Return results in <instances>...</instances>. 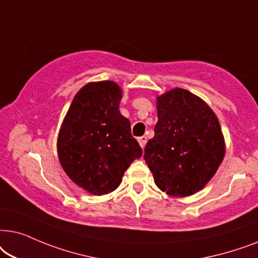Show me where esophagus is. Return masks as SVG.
Returning a JSON list of instances; mask_svg holds the SVG:
<instances>
[{"label": "esophagus", "instance_id": "esophagus-1", "mask_svg": "<svg viewBox=\"0 0 258 258\" xmlns=\"http://www.w3.org/2000/svg\"><path fill=\"white\" fill-rule=\"evenodd\" d=\"M138 142H139V145L142 146V149H144V147H145V145H146V143H147V138L146 137H140V138H138Z\"/></svg>", "mask_w": 258, "mask_h": 258}]
</instances>
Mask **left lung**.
<instances>
[{
  "label": "left lung",
  "instance_id": "obj_1",
  "mask_svg": "<svg viewBox=\"0 0 258 258\" xmlns=\"http://www.w3.org/2000/svg\"><path fill=\"white\" fill-rule=\"evenodd\" d=\"M158 122L145 159L154 183L173 197L195 195L207 185L225 154L219 121L207 102L183 88L157 97Z\"/></svg>",
  "mask_w": 258,
  "mask_h": 258
}]
</instances>
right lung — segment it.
Segmentation results:
<instances>
[{
	"mask_svg": "<svg viewBox=\"0 0 258 258\" xmlns=\"http://www.w3.org/2000/svg\"><path fill=\"white\" fill-rule=\"evenodd\" d=\"M121 88L114 81L85 85L75 94L57 136L61 166L78 186L94 196L114 191L142 147L119 111Z\"/></svg>",
	"mask_w": 258,
	"mask_h": 258,
	"instance_id": "obj_1",
	"label": "right lung"
}]
</instances>
